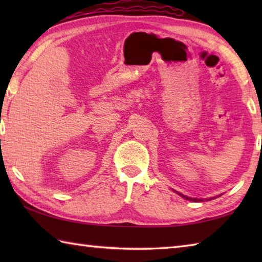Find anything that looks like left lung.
I'll list each match as a JSON object with an SVG mask.
<instances>
[{
    "label": "left lung",
    "mask_w": 262,
    "mask_h": 262,
    "mask_svg": "<svg viewBox=\"0 0 262 262\" xmlns=\"http://www.w3.org/2000/svg\"><path fill=\"white\" fill-rule=\"evenodd\" d=\"M173 190V192H176L177 194H179L181 198H184V199H186V200H189V201H193V202H202V201H210V200H214V199H216L215 196H212V198H208V199H196V198H188V196H186V195H184V194H181V193H179V192H177V190H174V189H172ZM222 195V194H221ZM220 196V195H219ZM217 196V198H219Z\"/></svg>",
    "instance_id": "1"
}]
</instances>
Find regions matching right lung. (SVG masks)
I'll use <instances>...</instances> for the list:
<instances>
[{"label":"right lung","instance_id":"obj_1","mask_svg":"<svg viewBox=\"0 0 262 262\" xmlns=\"http://www.w3.org/2000/svg\"><path fill=\"white\" fill-rule=\"evenodd\" d=\"M0 141H1V140H0Z\"/></svg>","mask_w":262,"mask_h":262}]
</instances>
